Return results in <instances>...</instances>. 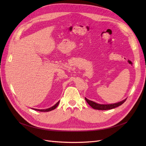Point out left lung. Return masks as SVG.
Masks as SVG:
<instances>
[{
  "mask_svg": "<svg viewBox=\"0 0 146 146\" xmlns=\"http://www.w3.org/2000/svg\"><path fill=\"white\" fill-rule=\"evenodd\" d=\"M126 99H127V98L120 102H118L117 103H115V104H99L96 103L94 101L89 100L88 99L85 98L86 101L92 107V108L95 109V110H111V109H113L115 108H117V107L121 105L122 104H123L126 101Z\"/></svg>",
  "mask_w": 146,
  "mask_h": 146,
  "instance_id": "left-lung-1",
  "label": "left lung"
}]
</instances>
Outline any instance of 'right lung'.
Instances as JSON below:
<instances>
[{
  "label": "right lung",
  "instance_id": "1",
  "mask_svg": "<svg viewBox=\"0 0 146 146\" xmlns=\"http://www.w3.org/2000/svg\"><path fill=\"white\" fill-rule=\"evenodd\" d=\"M59 102H60V101L58 102H57L54 105L50 107V108H47V109H44V110H38V109H35V108H32V109H33V110H34L35 111H40V112H49V111H51L52 110H54V109H56L57 107V106L58 105Z\"/></svg>",
  "mask_w": 146,
  "mask_h": 146
}]
</instances>
